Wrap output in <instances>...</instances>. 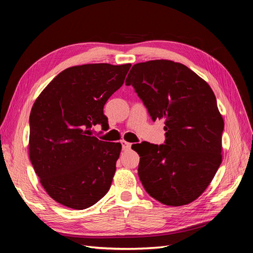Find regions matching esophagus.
Wrapping results in <instances>:
<instances>
[{
	"label": "esophagus",
	"instance_id": "34e87169",
	"mask_svg": "<svg viewBox=\"0 0 253 253\" xmlns=\"http://www.w3.org/2000/svg\"><path fill=\"white\" fill-rule=\"evenodd\" d=\"M120 142H121V145H122V150H124V151H127V150L131 149V147H132V143L126 142L125 140H121Z\"/></svg>",
	"mask_w": 253,
	"mask_h": 253
}]
</instances>
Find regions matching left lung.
Listing matches in <instances>:
<instances>
[{
    "label": "left lung",
    "mask_w": 253,
    "mask_h": 253,
    "mask_svg": "<svg viewBox=\"0 0 253 253\" xmlns=\"http://www.w3.org/2000/svg\"><path fill=\"white\" fill-rule=\"evenodd\" d=\"M126 85L134 87L153 121H165V144L135 150L144 190L167 206L192 203L221 164L224 120L213 90L186 65L170 60L133 65Z\"/></svg>",
    "instance_id": "left-lung-1"
}]
</instances>
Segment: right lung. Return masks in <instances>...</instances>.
Wrapping results in <instances>:
<instances>
[{
    "mask_svg": "<svg viewBox=\"0 0 253 253\" xmlns=\"http://www.w3.org/2000/svg\"><path fill=\"white\" fill-rule=\"evenodd\" d=\"M131 64L68 67L37 98L29 116V158L53 201L83 210L112 185L121 144L99 140L96 125H108L103 106L121 87Z\"/></svg>",
    "mask_w": 253,
    "mask_h": 253,
    "instance_id": "obj_1",
    "label": "right lung"
}]
</instances>
